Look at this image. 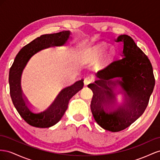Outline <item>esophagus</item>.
Masks as SVG:
<instances>
[{
    "label": "esophagus",
    "instance_id": "esophagus-1",
    "mask_svg": "<svg viewBox=\"0 0 160 160\" xmlns=\"http://www.w3.org/2000/svg\"><path fill=\"white\" fill-rule=\"evenodd\" d=\"M93 82H94V78L92 77H90V76L86 77L84 80V83L85 86H87L88 84Z\"/></svg>",
    "mask_w": 160,
    "mask_h": 160
}]
</instances>
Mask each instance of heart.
<instances>
[{"label": "heart", "instance_id": "b5f03b06", "mask_svg": "<svg viewBox=\"0 0 160 160\" xmlns=\"http://www.w3.org/2000/svg\"><path fill=\"white\" fill-rule=\"evenodd\" d=\"M104 48L103 46H99L97 48V52L98 54H101L103 53Z\"/></svg>", "mask_w": 160, "mask_h": 160}]
</instances>
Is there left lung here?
Here are the masks:
<instances>
[{"label": "left lung", "instance_id": "8db88e82", "mask_svg": "<svg viewBox=\"0 0 160 160\" xmlns=\"http://www.w3.org/2000/svg\"><path fill=\"white\" fill-rule=\"evenodd\" d=\"M117 42H123V58L109 63L97 74L98 80L88 85L93 92L90 108L95 121L112 132L124 130L141 116L155 86L152 63L133 39L122 35ZM117 77L122 78L116 83L122 86L126 102L122 107L113 108L114 94L110 86L115 82L110 79Z\"/></svg>", "mask_w": 160, "mask_h": 160}]
</instances>
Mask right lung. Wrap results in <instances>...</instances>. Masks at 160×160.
Returning <instances> with one entry per match:
<instances>
[{
	"mask_svg": "<svg viewBox=\"0 0 160 160\" xmlns=\"http://www.w3.org/2000/svg\"><path fill=\"white\" fill-rule=\"evenodd\" d=\"M70 34V31H63L41 35L20 50L10 68L8 82L12 103L20 116L31 126L47 128L56 124L64 115L70 98L83 88V80H81L63 89L50 107L41 112H36L29 105L21 88L22 72L31 56L50 46L63 45L69 38Z\"/></svg>",
	"mask_w": 160,
	"mask_h": 160,
	"instance_id": "obj_1",
	"label": "right lung"
}]
</instances>
